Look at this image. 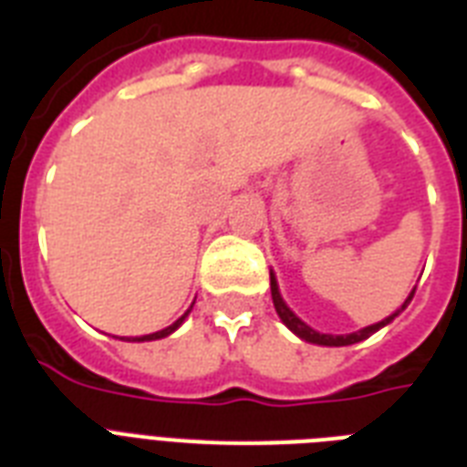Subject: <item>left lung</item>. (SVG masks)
Returning a JSON list of instances; mask_svg holds the SVG:
<instances>
[{
    "label": "left lung",
    "mask_w": 467,
    "mask_h": 467,
    "mask_svg": "<svg viewBox=\"0 0 467 467\" xmlns=\"http://www.w3.org/2000/svg\"><path fill=\"white\" fill-rule=\"evenodd\" d=\"M412 296H414V291L410 293V298L405 300V306L410 303V300H412ZM271 298H274V307H276L281 322H284V325L288 327L293 334H298L300 339L310 341V344H319V347H348V344H356V341L368 339L370 334L378 332L380 327L390 325L392 319L398 317V312L405 307V306H402L398 312H392L390 317H385L383 322H376V325L363 327V329H358V332H351V334H319V332H315L312 327H307L306 322H303V319H300L298 315L291 310V307L285 306L284 298H281V293H278V284H276V276H274V274H271Z\"/></svg>",
    "instance_id": "8db88e82"
}]
</instances>
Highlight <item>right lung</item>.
Wrapping results in <instances>:
<instances>
[{
  "label": "right lung",
  "instance_id": "obj_1",
  "mask_svg": "<svg viewBox=\"0 0 467 467\" xmlns=\"http://www.w3.org/2000/svg\"><path fill=\"white\" fill-rule=\"evenodd\" d=\"M191 307H193V306H191ZM189 312H191V310H186V312H183V315H182V317L176 319L174 325L164 327V329H160V332H155V334H142V337H120V339H128V341H130V339H133V341H155V339H164V337H169V334L174 332V329H179V327H182V322H183V319H186V315H189Z\"/></svg>",
  "mask_w": 467,
  "mask_h": 467
}]
</instances>
